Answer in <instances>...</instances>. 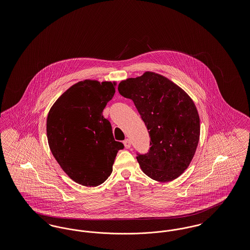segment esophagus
Segmentation results:
<instances>
[{"label":"esophagus","mask_w":250,"mask_h":250,"mask_svg":"<svg viewBox=\"0 0 250 250\" xmlns=\"http://www.w3.org/2000/svg\"><path fill=\"white\" fill-rule=\"evenodd\" d=\"M124 145H125V147L126 149H129L131 147L130 141H129V140H127V139H126V140H125V141H124Z\"/></svg>","instance_id":"1"}]
</instances>
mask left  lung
<instances>
[{
	"mask_svg": "<svg viewBox=\"0 0 250 250\" xmlns=\"http://www.w3.org/2000/svg\"><path fill=\"white\" fill-rule=\"evenodd\" d=\"M118 91L131 99L151 138L150 150L138 155L143 172L169 182L188 167L200 140V116L190 96L166 77L147 71L122 81Z\"/></svg>",
	"mask_w": 250,
	"mask_h": 250,
	"instance_id": "1",
	"label": "left lung"
}]
</instances>
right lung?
Masks as SVG:
<instances>
[{
	"instance_id": "add662e5",
	"label": "right lung",
	"mask_w": 250,
	"mask_h": 250,
	"mask_svg": "<svg viewBox=\"0 0 250 250\" xmlns=\"http://www.w3.org/2000/svg\"><path fill=\"white\" fill-rule=\"evenodd\" d=\"M116 83L85 80L72 85L50 107L47 118L49 149L62 169L85 187H97L112 172L124 144L113 138L102 112Z\"/></svg>"
}]
</instances>
